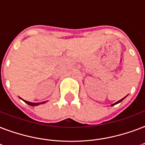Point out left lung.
Listing matches in <instances>:
<instances>
[{
    "mask_svg": "<svg viewBox=\"0 0 145 145\" xmlns=\"http://www.w3.org/2000/svg\"><path fill=\"white\" fill-rule=\"evenodd\" d=\"M124 98H125V97H124ZM124 98H123V99H121V100H120V101H117V102H116L115 104H112V106H113V105H115V104H118V103H120V102H121L122 101H123V99H124Z\"/></svg>",
    "mask_w": 145,
    "mask_h": 145,
    "instance_id": "8db88e82",
    "label": "left lung"
}]
</instances>
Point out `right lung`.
Segmentation results:
<instances>
[{
    "label": "right lung",
    "instance_id": "obj_1",
    "mask_svg": "<svg viewBox=\"0 0 145 145\" xmlns=\"http://www.w3.org/2000/svg\"><path fill=\"white\" fill-rule=\"evenodd\" d=\"M23 101H24L25 103H26L27 104H29V105H30V106H37V105H39V104H44V103H45V101H44V102H41V103H32V102L26 101H24V100H23Z\"/></svg>",
    "mask_w": 145,
    "mask_h": 145
}]
</instances>
